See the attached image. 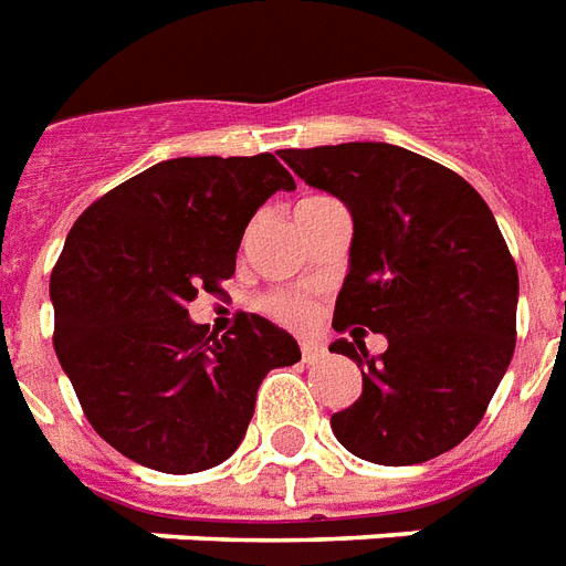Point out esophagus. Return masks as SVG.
Masks as SVG:
<instances>
[{
	"mask_svg": "<svg viewBox=\"0 0 566 566\" xmlns=\"http://www.w3.org/2000/svg\"><path fill=\"white\" fill-rule=\"evenodd\" d=\"M326 358V349L317 340H302V361L305 364H319Z\"/></svg>",
	"mask_w": 566,
	"mask_h": 566,
	"instance_id": "obj_1",
	"label": "esophagus"
}]
</instances>
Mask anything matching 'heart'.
I'll list each match as a JSON object with an SVG mask.
<instances>
[{"instance_id": "obj_1", "label": "heart", "mask_w": 566, "mask_h": 566, "mask_svg": "<svg viewBox=\"0 0 566 566\" xmlns=\"http://www.w3.org/2000/svg\"><path fill=\"white\" fill-rule=\"evenodd\" d=\"M326 196H308V199H302L296 208H305V205L323 202ZM264 308L273 314V317L284 319V323H305L311 317V305L300 296H293V293H273V296H266Z\"/></svg>"}]
</instances>
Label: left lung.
Segmentation results:
<instances>
[{"mask_svg": "<svg viewBox=\"0 0 566 566\" xmlns=\"http://www.w3.org/2000/svg\"><path fill=\"white\" fill-rule=\"evenodd\" d=\"M279 155L353 213L335 328L387 337L378 358L361 340L328 346L364 376L361 396L332 417L335 438L385 467L443 455L479 426L517 340V266L491 208L458 172L402 146Z\"/></svg>", "mask_w": 566, "mask_h": 566, "instance_id": "1", "label": "left lung"}]
</instances>
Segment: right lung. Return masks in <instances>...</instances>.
<instances>
[{
	"label": "right lung",
	"mask_w": 566,
	"mask_h": 566,
	"mask_svg": "<svg viewBox=\"0 0 566 566\" xmlns=\"http://www.w3.org/2000/svg\"><path fill=\"white\" fill-rule=\"evenodd\" d=\"M296 181L273 155L170 158L96 199L49 282L55 355L99 438L158 473H199L240 447L258 387L302 358L284 328L240 314L208 335L188 305L234 275L249 220Z\"/></svg>",
	"instance_id": "1"
}]
</instances>
